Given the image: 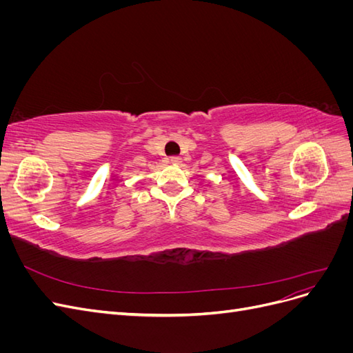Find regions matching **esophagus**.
<instances>
[{
  "mask_svg": "<svg viewBox=\"0 0 353 353\" xmlns=\"http://www.w3.org/2000/svg\"><path fill=\"white\" fill-rule=\"evenodd\" d=\"M169 162L170 163H179L181 162V157L179 156H170L169 157Z\"/></svg>",
  "mask_w": 353,
  "mask_h": 353,
  "instance_id": "1",
  "label": "esophagus"
}]
</instances>
